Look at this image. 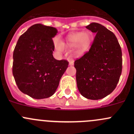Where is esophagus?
<instances>
[{
  "label": "esophagus",
  "mask_w": 134,
  "mask_h": 134,
  "mask_svg": "<svg viewBox=\"0 0 134 134\" xmlns=\"http://www.w3.org/2000/svg\"><path fill=\"white\" fill-rule=\"evenodd\" d=\"M74 62H75V61H74L73 59H69V65L70 66L73 65Z\"/></svg>",
  "instance_id": "esophagus-1"
}]
</instances>
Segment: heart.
I'll return each instance as SVG.
<instances>
[{
    "label": "heart",
    "mask_w": 134,
    "mask_h": 134,
    "mask_svg": "<svg viewBox=\"0 0 134 134\" xmlns=\"http://www.w3.org/2000/svg\"><path fill=\"white\" fill-rule=\"evenodd\" d=\"M93 41V35L89 31L78 32L71 34L67 38L66 43L62 44L58 37H55L53 40L54 48L58 52L63 51V47L69 48H75L76 52L78 54H82L88 51L91 47Z\"/></svg>",
    "instance_id": "b5f03b06"
}]
</instances>
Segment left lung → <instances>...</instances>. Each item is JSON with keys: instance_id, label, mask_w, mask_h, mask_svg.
Segmentation results:
<instances>
[{"instance_id": "8db88e82", "label": "left lung", "mask_w": 134, "mask_h": 134, "mask_svg": "<svg viewBox=\"0 0 134 134\" xmlns=\"http://www.w3.org/2000/svg\"><path fill=\"white\" fill-rule=\"evenodd\" d=\"M86 28L96 33L89 52L75 62L78 91L85 98H103L115 89L122 72V51L114 34L92 23Z\"/></svg>"}]
</instances>
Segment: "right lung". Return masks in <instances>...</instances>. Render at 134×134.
<instances>
[{"mask_svg":"<svg viewBox=\"0 0 134 134\" xmlns=\"http://www.w3.org/2000/svg\"><path fill=\"white\" fill-rule=\"evenodd\" d=\"M57 33L56 28L36 24L20 36L15 47V80L21 92L35 99L53 95L68 67L67 60H57L52 55V38Z\"/></svg>","mask_w":134,"mask_h":134,"instance_id":"add662e5","label":"right lung"}]
</instances>
